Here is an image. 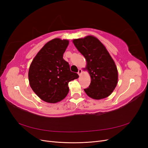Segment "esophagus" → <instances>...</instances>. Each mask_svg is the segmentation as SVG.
I'll list each match as a JSON object with an SVG mask.
<instances>
[{"mask_svg":"<svg viewBox=\"0 0 148 148\" xmlns=\"http://www.w3.org/2000/svg\"><path fill=\"white\" fill-rule=\"evenodd\" d=\"M82 73V70L79 69L78 70V74L79 75V76H80V75H81Z\"/></svg>","mask_w":148,"mask_h":148,"instance_id":"34e87169","label":"esophagus"}]
</instances>
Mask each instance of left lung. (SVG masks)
Returning <instances> with one entry per match:
<instances>
[{
    "label": "left lung",
    "instance_id": "left-lung-1",
    "mask_svg": "<svg viewBox=\"0 0 148 148\" xmlns=\"http://www.w3.org/2000/svg\"><path fill=\"white\" fill-rule=\"evenodd\" d=\"M73 42L86 59V70L91 77L90 85L84 89L85 92L95 99L110 96L118 83V71L105 46L92 36L74 39Z\"/></svg>",
    "mask_w": 148,
    "mask_h": 148
}]
</instances>
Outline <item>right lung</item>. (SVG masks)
Segmentation results:
<instances>
[{
    "label": "right lung",
    "instance_id": "obj_1",
    "mask_svg": "<svg viewBox=\"0 0 148 148\" xmlns=\"http://www.w3.org/2000/svg\"><path fill=\"white\" fill-rule=\"evenodd\" d=\"M69 44L68 40L53 39L39 51L30 65L28 78L36 95L47 102L56 103L68 95L69 83L79 76L70 71L63 59Z\"/></svg>",
    "mask_w": 148,
    "mask_h": 148
}]
</instances>
